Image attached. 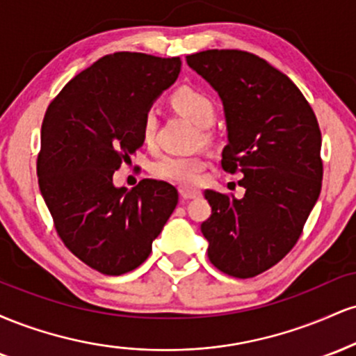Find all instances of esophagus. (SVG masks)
Returning a JSON list of instances; mask_svg holds the SVG:
<instances>
[{
  "mask_svg": "<svg viewBox=\"0 0 356 356\" xmlns=\"http://www.w3.org/2000/svg\"><path fill=\"white\" fill-rule=\"evenodd\" d=\"M179 194H181L182 199H195L201 195V191H199L197 187L186 186V184H182V186H179Z\"/></svg>",
  "mask_w": 356,
  "mask_h": 356,
  "instance_id": "34e87169",
  "label": "esophagus"
}]
</instances>
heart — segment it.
I'll return each instance as SVG.
<instances>
[{"label":"heart","mask_w":356,"mask_h":356,"mask_svg":"<svg viewBox=\"0 0 356 356\" xmlns=\"http://www.w3.org/2000/svg\"><path fill=\"white\" fill-rule=\"evenodd\" d=\"M172 102L179 112L184 113L201 129H206L214 122L216 105L211 97L202 90L182 87L174 93ZM157 110H147L144 120H142V137H144L145 144H154L155 137H157ZM204 165H206L204 159L199 155L165 154L152 162L150 170L159 179L179 184H194L201 175Z\"/></svg>","instance_id":"b5f03b06"}]
</instances>
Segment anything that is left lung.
I'll return each mask as SVG.
<instances>
[{
	"mask_svg": "<svg viewBox=\"0 0 356 356\" xmlns=\"http://www.w3.org/2000/svg\"><path fill=\"white\" fill-rule=\"evenodd\" d=\"M187 65L218 92L227 145L222 169L239 172L244 195L206 189L212 214L201 224L216 268L252 277L291 251L321 191V132L300 88L266 60L207 50Z\"/></svg>",
	"mask_w": 356,
	"mask_h": 356,
	"instance_id": "left-lung-1",
	"label": "left lung"
}]
</instances>
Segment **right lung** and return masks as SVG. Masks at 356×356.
Returning a JSON list of instances; mask_svg holds the SVG:
<instances>
[{"instance_id": "right-lung-1", "label": "right lung", "mask_w": 356, "mask_h": 356, "mask_svg": "<svg viewBox=\"0 0 356 356\" xmlns=\"http://www.w3.org/2000/svg\"><path fill=\"white\" fill-rule=\"evenodd\" d=\"M181 58L107 55L68 81L44 113L40 191L61 241L104 275L132 271L177 206V189L142 179L132 191L113 172L144 145L142 120L177 80Z\"/></svg>"}]
</instances>
